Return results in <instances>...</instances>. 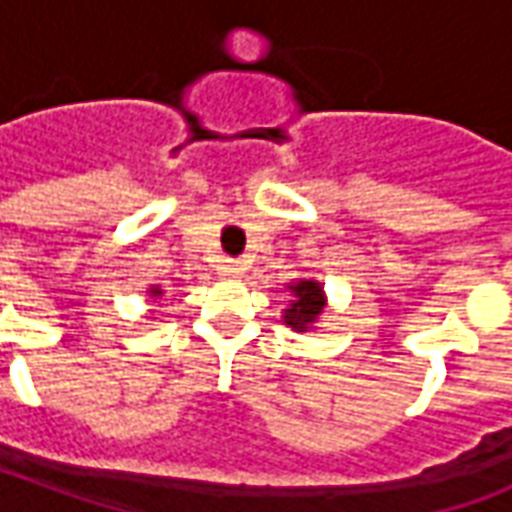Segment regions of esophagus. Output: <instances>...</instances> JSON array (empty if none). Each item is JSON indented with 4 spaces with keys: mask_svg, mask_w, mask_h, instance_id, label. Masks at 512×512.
Listing matches in <instances>:
<instances>
[{
    "mask_svg": "<svg viewBox=\"0 0 512 512\" xmlns=\"http://www.w3.org/2000/svg\"><path fill=\"white\" fill-rule=\"evenodd\" d=\"M246 271V263L244 260H238V257H222L219 260V274L227 279H235V277H241Z\"/></svg>",
    "mask_w": 512,
    "mask_h": 512,
    "instance_id": "obj_1",
    "label": "esophagus"
}]
</instances>
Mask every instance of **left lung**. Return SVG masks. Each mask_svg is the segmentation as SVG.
Wrapping results in <instances>:
<instances>
[{"instance_id":"1","label":"left lung","mask_w":512,"mask_h":512,"mask_svg":"<svg viewBox=\"0 0 512 512\" xmlns=\"http://www.w3.org/2000/svg\"><path fill=\"white\" fill-rule=\"evenodd\" d=\"M290 290L296 293V299H293V304L285 310V323L293 326V329H299V332H307L323 310L321 285H318V282H310V279H304V282L293 285Z\"/></svg>"}]
</instances>
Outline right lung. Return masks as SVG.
I'll use <instances>...</instances> for the list:
<instances>
[{"label":"right lung","mask_w":512,"mask_h":512,"mask_svg":"<svg viewBox=\"0 0 512 512\" xmlns=\"http://www.w3.org/2000/svg\"><path fill=\"white\" fill-rule=\"evenodd\" d=\"M150 293H153V296H158V293H161V290H158V288H153V290H150Z\"/></svg>","instance_id":"obj_1"}]
</instances>
